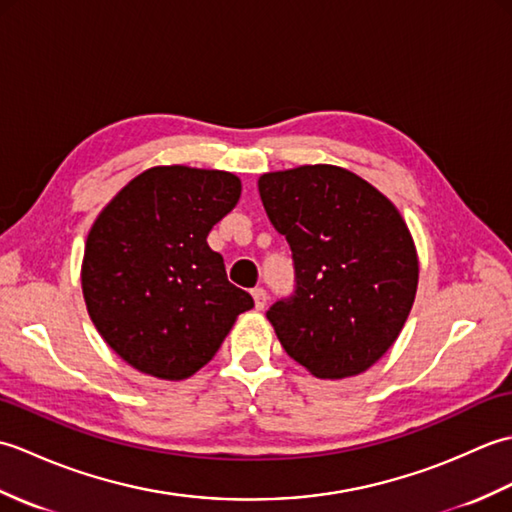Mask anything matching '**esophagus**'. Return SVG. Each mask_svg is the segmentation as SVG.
I'll return each instance as SVG.
<instances>
[{
    "instance_id": "34e87169",
    "label": "esophagus",
    "mask_w": 512,
    "mask_h": 512,
    "mask_svg": "<svg viewBox=\"0 0 512 512\" xmlns=\"http://www.w3.org/2000/svg\"><path fill=\"white\" fill-rule=\"evenodd\" d=\"M253 299H255V308L257 310H264L266 303H268V292L264 288H255L253 290Z\"/></svg>"
}]
</instances>
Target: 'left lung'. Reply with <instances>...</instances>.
<instances>
[{
  "label": "left lung",
  "mask_w": 512,
  "mask_h": 512,
  "mask_svg": "<svg viewBox=\"0 0 512 512\" xmlns=\"http://www.w3.org/2000/svg\"><path fill=\"white\" fill-rule=\"evenodd\" d=\"M259 198L286 237L295 288L266 317L319 378L365 372L405 325L418 288L416 246L396 206L332 165L264 173Z\"/></svg>",
  "instance_id": "left-lung-1"
}]
</instances>
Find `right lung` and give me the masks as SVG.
<instances>
[{"instance_id":"right-lung-1","label":"right lung","mask_w":512,"mask_h":512,"mask_svg":"<svg viewBox=\"0 0 512 512\" xmlns=\"http://www.w3.org/2000/svg\"><path fill=\"white\" fill-rule=\"evenodd\" d=\"M233 173L154 167L105 206L88 235L83 297L105 343L138 372L182 380L255 306L206 235L235 209Z\"/></svg>"}]
</instances>
